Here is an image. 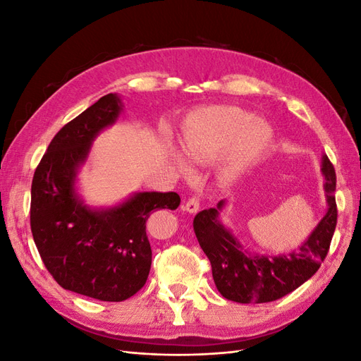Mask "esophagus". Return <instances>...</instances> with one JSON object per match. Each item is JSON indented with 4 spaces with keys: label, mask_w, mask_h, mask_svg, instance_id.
<instances>
[{
    "label": "esophagus",
    "mask_w": 361,
    "mask_h": 361,
    "mask_svg": "<svg viewBox=\"0 0 361 361\" xmlns=\"http://www.w3.org/2000/svg\"><path fill=\"white\" fill-rule=\"evenodd\" d=\"M199 207H200V202H199L197 197H190L187 202H185V204H183V209L188 211L190 214H195V212H197Z\"/></svg>",
    "instance_id": "34e87169"
}]
</instances>
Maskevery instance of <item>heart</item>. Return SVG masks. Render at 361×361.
<instances>
[{"mask_svg":"<svg viewBox=\"0 0 361 361\" xmlns=\"http://www.w3.org/2000/svg\"><path fill=\"white\" fill-rule=\"evenodd\" d=\"M236 106H211L194 113L182 135L185 155L192 162L204 164L216 158L228 146L218 169L223 182L233 180L251 164L267 154L272 143L271 126ZM182 171L188 166L179 161Z\"/></svg>","mask_w":361,"mask_h":361,"instance_id":"obj_1","label":"heart"}]
</instances>
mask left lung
<instances>
[{
    "label": "left lung",
    "instance_id": "left-lung-1",
    "mask_svg": "<svg viewBox=\"0 0 361 361\" xmlns=\"http://www.w3.org/2000/svg\"><path fill=\"white\" fill-rule=\"evenodd\" d=\"M329 211L298 253L251 256L218 220L224 200L194 216L197 241L212 267L215 286L226 300L235 302H269L300 288L319 269L330 250L337 224L336 171L329 157L322 158Z\"/></svg>",
    "mask_w": 361,
    "mask_h": 361
}]
</instances>
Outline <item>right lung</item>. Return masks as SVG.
I'll use <instances>...</instances> for the list:
<instances>
[{
  "label": "right lung",
  "instance_id": "1",
  "mask_svg": "<svg viewBox=\"0 0 361 361\" xmlns=\"http://www.w3.org/2000/svg\"><path fill=\"white\" fill-rule=\"evenodd\" d=\"M120 110L110 93L64 125L31 183L30 224L43 264L61 288L101 301L128 300L145 286L152 265L146 223L155 211L180 204L176 192H138L111 209L92 211L76 197V170Z\"/></svg>",
  "mask_w": 361,
  "mask_h": 361
}]
</instances>
